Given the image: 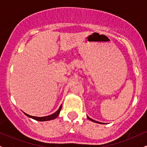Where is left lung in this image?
I'll return each instance as SVG.
<instances>
[{
	"label": "left lung",
	"mask_w": 147,
	"mask_h": 147,
	"mask_svg": "<svg viewBox=\"0 0 147 147\" xmlns=\"http://www.w3.org/2000/svg\"><path fill=\"white\" fill-rule=\"evenodd\" d=\"M87 117L89 119H90V121H92V122H95V123H98V124H103V123H102V122H97V121H95V120H94V119H91V118H90L89 117H88L87 116Z\"/></svg>",
	"instance_id": "left-lung-1"
}]
</instances>
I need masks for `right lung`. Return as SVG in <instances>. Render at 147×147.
Instances as JSON below:
<instances>
[{
	"label": "right lung",
	"mask_w": 147,
	"mask_h": 147,
	"mask_svg": "<svg viewBox=\"0 0 147 147\" xmlns=\"http://www.w3.org/2000/svg\"><path fill=\"white\" fill-rule=\"evenodd\" d=\"M61 107H62V105H61L59 109L58 110H57L56 112L55 113L50 115L45 116V117H35V116L30 115L25 113H24V114L25 115L28 116V117H29L30 118H32V119H35V120L41 121V122H44V121L52 120V119H55V118H57V117H58L59 115V113H60V111H61Z\"/></svg>",
	"instance_id": "1"
}]
</instances>
